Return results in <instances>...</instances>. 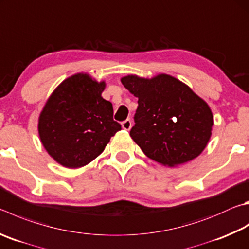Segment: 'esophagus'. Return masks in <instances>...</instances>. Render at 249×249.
Returning a JSON list of instances; mask_svg holds the SVG:
<instances>
[{
	"label": "esophagus",
	"instance_id": "1",
	"mask_svg": "<svg viewBox=\"0 0 249 249\" xmlns=\"http://www.w3.org/2000/svg\"><path fill=\"white\" fill-rule=\"evenodd\" d=\"M132 121L130 120H125L124 122H122V127H123V129L125 130H129L130 128H132Z\"/></svg>",
	"mask_w": 249,
	"mask_h": 249
}]
</instances>
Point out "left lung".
I'll return each mask as SVG.
<instances>
[{
	"mask_svg": "<svg viewBox=\"0 0 249 249\" xmlns=\"http://www.w3.org/2000/svg\"><path fill=\"white\" fill-rule=\"evenodd\" d=\"M138 98L130 137L148 158L174 168L195 159L211 137L213 115L186 84L168 74L121 78Z\"/></svg>",
	"mask_w": 249,
	"mask_h": 249,
	"instance_id": "obj_1",
	"label": "left lung"
}]
</instances>
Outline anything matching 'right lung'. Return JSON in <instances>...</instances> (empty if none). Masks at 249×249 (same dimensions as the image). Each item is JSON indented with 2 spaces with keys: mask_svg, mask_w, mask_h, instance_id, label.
Returning <instances> with one entry per match:
<instances>
[{
  "mask_svg": "<svg viewBox=\"0 0 249 249\" xmlns=\"http://www.w3.org/2000/svg\"><path fill=\"white\" fill-rule=\"evenodd\" d=\"M106 81L78 73L54 89L38 120V133L47 152L69 169L87 165L100 156L121 130L113 107L102 98Z\"/></svg>",
  "mask_w": 249,
  "mask_h": 249,
  "instance_id": "right-lung-1",
  "label": "right lung"
}]
</instances>
